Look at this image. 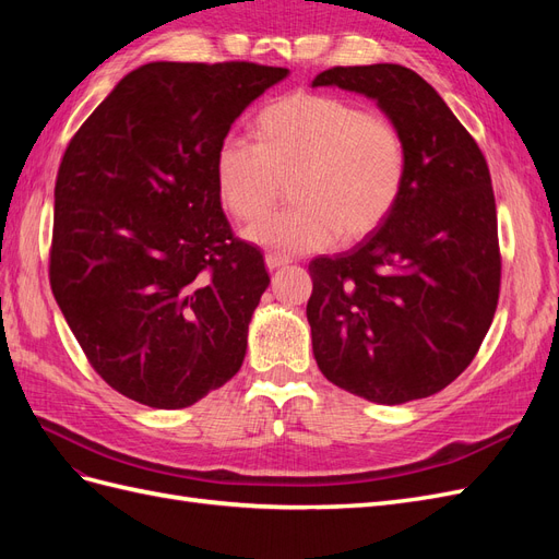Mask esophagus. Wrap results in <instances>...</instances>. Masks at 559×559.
Instances as JSON below:
<instances>
[{
  "label": "esophagus",
  "instance_id": "obj_1",
  "mask_svg": "<svg viewBox=\"0 0 559 559\" xmlns=\"http://www.w3.org/2000/svg\"><path fill=\"white\" fill-rule=\"evenodd\" d=\"M286 263H289V261L282 259V257H273V253H267V257H265V265H267L270 273H273V270H280V267H284Z\"/></svg>",
  "mask_w": 559,
  "mask_h": 559
}]
</instances>
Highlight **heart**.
I'll return each instance as SVG.
<instances>
[{
    "label": "heart",
    "instance_id": "b5f03b06",
    "mask_svg": "<svg viewBox=\"0 0 559 559\" xmlns=\"http://www.w3.org/2000/svg\"><path fill=\"white\" fill-rule=\"evenodd\" d=\"M257 146L226 140L214 179L224 210L240 224L265 216L289 183L294 205L247 230L277 253H308L337 238L359 242L386 222L401 198L408 154L401 130L349 99L294 93L253 121Z\"/></svg>",
    "mask_w": 559,
    "mask_h": 559
}]
</instances>
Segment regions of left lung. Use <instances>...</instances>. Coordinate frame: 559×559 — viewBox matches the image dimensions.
<instances>
[{"instance_id": "8db88e82", "label": "left lung", "mask_w": 559, "mask_h": 559, "mask_svg": "<svg viewBox=\"0 0 559 559\" xmlns=\"http://www.w3.org/2000/svg\"><path fill=\"white\" fill-rule=\"evenodd\" d=\"M317 86L376 99L408 154L386 222L308 267L317 366L366 401L427 399L464 373L497 310L501 257L485 156L443 97L408 67H333L314 76Z\"/></svg>"}]
</instances>
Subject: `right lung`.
<instances>
[{
    "label": "right lung",
    "mask_w": 559,
    "mask_h": 559,
    "mask_svg": "<svg viewBox=\"0 0 559 559\" xmlns=\"http://www.w3.org/2000/svg\"><path fill=\"white\" fill-rule=\"evenodd\" d=\"M253 62H148L67 146L50 289L91 366L148 408H189L238 373L270 277L218 200L230 126L286 79Z\"/></svg>",
    "instance_id": "obj_1"
}]
</instances>
